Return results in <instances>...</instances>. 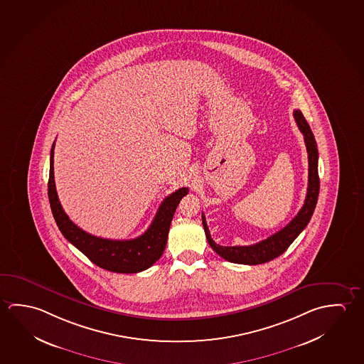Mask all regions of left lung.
<instances>
[{"label":"left lung","mask_w":364,"mask_h":364,"mask_svg":"<svg viewBox=\"0 0 364 364\" xmlns=\"http://www.w3.org/2000/svg\"><path fill=\"white\" fill-rule=\"evenodd\" d=\"M293 115L299 131L304 134V144L309 154V188H307L304 205L299 209L297 215L280 231L269 236L268 239L262 240L257 244L249 245V246H220L215 244L213 239L210 237L205 217L202 215L203 227H204V232L207 236L208 244L220 257H223L227 262L257 265V264L273 260L275 257L282 255L289 247V245L297 239L298 235L304 231V227L309 225L311 217L314 215L318 191H320V179H318V170H317L318 151H317L314 133L311 131L310 125L307 123V120L304 119L301 110H294Z\"/></svg>","instance_id":"8db88e82"}]
</instances>
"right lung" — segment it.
I'll use <instances>...</instances> for the list:
<instances>
[{
	"instance_id": "obj_1",
	"label": "right lung",
	"mask_w": 364,
	"mask_h": 364,
	"mask_svg": "<svg viewBox=\"0 0 364 364\" xmlns=\"http://www.w3.org/2000/svg\"><path fill=\"white\" fill-rule=\"evenodd\" d=\"M54 142L50 149L48 197L54 220L62 235L97 267L114 273H138L152 267L166 247L173 213L188 188H180L164 199L149 230L137 239L109 240L96 237L76 226L65 213L54 184Z\"/></svg>"
}]
</instances>
